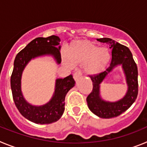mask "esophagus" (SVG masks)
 <instances>
[{
    "label": "esophagus",
    "mask_w": 147,
    "mask_h": 147,
    "mask_svg": "<svg viewBox=\"0 0 147 147\" xmlns=\"http://www.w3.org/2000/svg\"><path fill=\"white\" fill-rule=\"evenodd\" d=\"M82 76V72L80 71H76L74 74V79L75 81H77L78 79Z\"/></svg>",
    "instance_id": "obj_1"
}]
</instances>
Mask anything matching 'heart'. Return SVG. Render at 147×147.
Instances as JSON below:
<instances>
[{
    "label": "heart",
    "mask_w": 147,
    "mask_h": 147,
    "mask_svg": "<svg viewBox=\"0 0 147 147\" xmlns=\"http://www.w3.org/2000/svg\"><path fill=\"white\" fill-rule=\"evenodd\" d=\"M110 60L108 49L97 46L88 40H74L67 47V56L62 55V62L67 67L83 64L85 74L91 76L103 72Z\"/></svg>",
    "instance_id": "heart-1"
}]
</instances>
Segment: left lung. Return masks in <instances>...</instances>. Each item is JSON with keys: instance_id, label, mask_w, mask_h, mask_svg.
Here are the masks:
<instances>
[{"instance_id": "1", "label": "left lung", "mask_w": 147, "mask_h": 147, "mask_svg": "<svg viewBox=\"0 0 147 147\" xmlns=\"http://www.w3.org/2000/svg\"><path fill=\"white\" fill-rule=\"evenodd\" d=\"M102 42H107L112 49V59L110 67L98 75L90 76L93 82V90L87 97L88 108L93 113L102 119H111L116 117L125 112L134 103L138 92V67L129 49L110 38L97 39ZM122 66L126 82L127 90L125 96L116 102L105 101L100 94V86L102 82L115 67Z\"/></svg>"}]
</instances>
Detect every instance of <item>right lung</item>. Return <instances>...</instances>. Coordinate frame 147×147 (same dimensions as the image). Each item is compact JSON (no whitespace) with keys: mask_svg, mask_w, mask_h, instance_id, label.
Here are the masks:
<instances>
[{"mask_svg":"<svg viewBox=\"0 0 147 147\" xmlns=\"http://www.w3.org/2000/svg\"><path fill=\"white\" fill-rule=\"evenodd\" d=\"M59 42V37L55 35L35 38L17 54L14 62V68L11 76L13 99L20 114L35 124H49L59 120L64 113L66 94L75 85L72 75L64 79H57L52 98L49 102L40 106L28 103L22 93V74L32 59L42 56H51L58 65L60 64Z\"/></svg>","mask_w":147,"mask_h":147,"instance_id":"obj_1","label":"right lung"}]
</instances>
